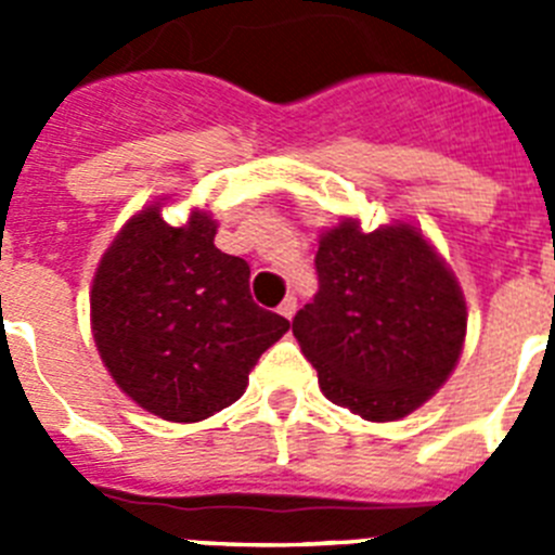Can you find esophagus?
Instances as JSON below:
<instances>
[{"instance_id": "34e87169", "label": "esophagus", "mask_w": 555, "mask_h": 555, "mask_svg": "<svg viewBox=\"0 0 555 555\" xmlns=\"http://www.w3.org/2000/svg\"><path fill=\"white\" fill-rule=\"evenodd\" d=\"M278 311H281V317H286V320H292L294 313H297V297H294V294H288L286 300L281 302V308H278Z\"/></svg>"}]
</instances>
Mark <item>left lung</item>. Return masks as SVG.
<instances>
[{"label":"left lung","instance_id":"1","mask_svg":"<svg viewBox=\"0 0 555 555\" xmlns=\"http://www.w3.org/2000/svg\"><path fill=\"white\" fill-rule=\"evenodd\" d=\"M320 292L292 333L331 403L389 423L448 380L467 333L453 272L411 224L361 233L341 222L322 235Z\"/></svg>","mask_w":555,"mask_h":555}]
</instances>
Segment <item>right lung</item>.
Returning <instances> with one entry per match:
<instances>
[{
	"mask_svg": "<svg viewBox=\"0 0 555 555\" xmlns=\"http://www.w3.org/2000/svg\"><path fill=\"white\" fill-rule=\"evenodd\" d=\"M194 214L171 228L158 205L125 224L91 288L94 341L113 380L169 423H199L244 395L249 370L288 331L255 306L249 263L214 244Z\"/></svg>",
	"mask_w": 555,
	"mask_h": 555,
	"instance_id": "add662e5",
	"label": "right lung"
}]
</instances>
